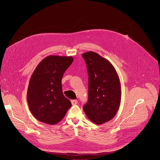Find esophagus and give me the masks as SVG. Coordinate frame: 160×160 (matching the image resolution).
<instances>
[{
    "label": "esophagus",
    "instance_id": "1",
    "mask_svg": "<svg viewBox=\"0 0 160 160\" xmlns=\"http://www.w3.org/2000/svg\"><path fill=\"white\" fill-rule=\"evenodd\" d=\"M71 102V103L72 105H75L78 104V101L76 100H72Z\"/></svg>",
    "mask_w": 160,
    "mask_h": 160
}]
</instances>
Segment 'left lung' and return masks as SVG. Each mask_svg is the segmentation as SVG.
Segmentation results:
<instances>
[{
    "label": "left lung",
    "instance_id": "obj_1",
    "mask_svg": "<svg viewBox=\"0 0 160 160\" xmlns=\"http://www.w3.org/2000/svg\"><path fill=\"white\" fill-rule=\"evenodd\" d=\"M88 74V101L83 106L87 117L100 125L117 114L121 101V86L118 74L109 60L97 53L82 54Z\"/></svg>",
    "mask_w": 160,
    "mask_h": 160
}]
</instances>
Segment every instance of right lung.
<instances>
[{
    "instance_id": "1",
    "label": "right lung",
    "mask_w": 160,
    "mask_h": 160,
    "mask_svg": "<svg viewBox=\"0 0 160 160\" xmlns=\"http://www.w3.org/2000/svg\"><path fill=\"white\" fill-rule=\"evenodd\" d=\"M73 60L72 56H47L32 74L27 101L30 112L38 120L55 125L62 120L72 106L63 94L61 82Z\"/></svg>"
}]
</instances>
